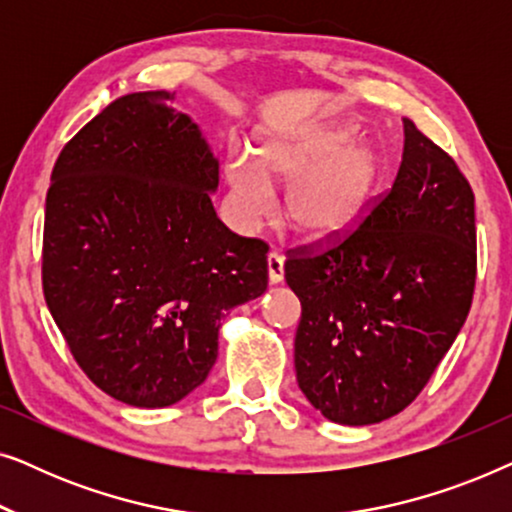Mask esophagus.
<instances>
[{
    "mask_svg": "<svg viewBox=\"0 0 512 512\" xmlns=\"http://www.w3.org/2000/svg\"><path fill=\"white\" fill-rule=\"evenodd\" d=\"M268 279L270 284H279L284 279V256L279 251L268 254Z\"/></svg>",
    "mask_w": 512,
    "mask_h": 512,
    "instance_id": "1",
    "label": "esophagus"
}]
</instances>
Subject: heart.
<instances>
[{
	"label": "heart",
	"instance_id": "1",
	"mask_svg": "<svg viewBox=\"0 0 512 512\" xmlns=\"http://www.w3.org/2000/svg\"><path fill=\"white\" fill-rule=\"evenodd\" d=\"M377 160L347 123L265 130L254 153L233 151L226 179L237 219L258 228L272 207V186H286L284 216L305 240H333L359 221L373 193Z\"/></svg>",
	"mask_w": 512,
	"mask_h": 512
}]
</instances>
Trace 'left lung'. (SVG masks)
I'll return each instance as SVG.
<instances>
[{
  "label": "left lung",
  "instance_id": "left-lung-1",
  "mask_svg": "<svg viewBox=\"0 0 512 512\" xmlns=\"http://www.w3.org/2000/svg\"><path fill=\"white\" fill-rule=\"evenodd\" d=\"M394 184L352 233L284 265L300 300L298 387L335 424L389 419L419 396L473 303L475 198L447 153L403 118Z\"/></svg>",
  "mask_w": 512,
  "mask_h": 512
}]
</instances>
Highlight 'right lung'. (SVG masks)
Instances as JSON below:
<instances>
[{
    "label": "right lung",
    "instance_id": "right-lung-1",
    "mask_svg": "<svg viewBox=\"0 0 512 512\" xmlns=\"http://www.w3.org/2000/svg\"><path fill=\"white\" fill-rule=\"evenodd\" d=\"M167 90L118 97L55 160L41 282L95 387L165 408L207 380L221 319L268 289V244L223 226L219 160Z\"/></svg>",
    "mask_w": 512,
    "mask_h": 512
}]
</instances>
